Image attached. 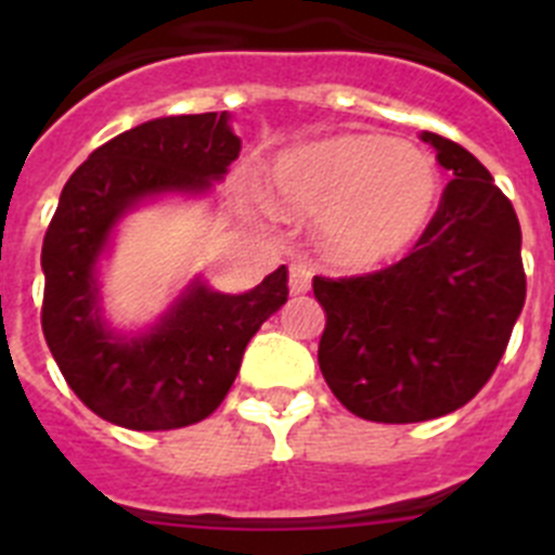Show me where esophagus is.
<instances>
[{
	"instance_id": "esophagus-1",
	"label": "esophagus",
	"mask_w": 555,
	"mask_h": 555,
	"mask_svg": "<svg viewBox=\"0 0 555 555\" xmlns=\"http://www.w3.org/2000/svg\"><path fill=\"white\" fill-rule=\"evenodd\" d=\"M311 288V269L302 263H292L288 267V292L292 294H306Z\"/></svg>"
}]
</instances>
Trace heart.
Here are the masks:
<instances>
[{
	"mask_svg": "<svg viewBox=\"0 0 555 555\" xmlns=\"http://www.w3.org/2000/svg\"><path fill=\"white\" fill-rule=\"evenodd\" d=\"M269 199L292 219L322 217V244L345 267L403 253L434 217L439 171L423 150L380 135H333L278 158Z\"/></svg>",
	"mask_w": 555,
	"mask_h": 555,
	"instance_id": "b5f03b06",
	"label": "heart"
}]
</instances>
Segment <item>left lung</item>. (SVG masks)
Returning <instances> with one entry per match:
<instances>
[{"instance_id":"left-lung-1","label":"left lung","mask_w":555,"mask_h":555,"mask_svg":"<svg viewBox=\"0 0 555 555\" xmlns=\"http://www.w3.org/2000/svg\"><path fill=\"white\" fill-rule=\"evenodd\" d=\"M453 175L397 263L313 278L325 308L320 370L336 400L370 423H425L478 395L526 306L522 233L492 175L455 141L423 132Z\"/></svg>"}]
</instances>
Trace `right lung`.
Returning <instances> with one entry per match:
<instances>
[{
  "label": "right lung",
  "instance_id": "add662e5",
  "mask_svg": "<svg viewBox=\"0 0 555 555\" xmlns=\"http://www.w3.org/2000/svg\"><path fill=\"white\" fill-rule=\"evenodd\" d=\"M228 113L166 116L121 132L63 185L43 235L41 327L66 384L96 416L175 430L222 405L255 331L288 300V269L247 294L194 286L150 336L121 341L96 308L94 263L116 219L160 191H203L238 158Z\"/></svg>",
  "mask_w": 555,
  "mask_h": 555
}]
</instances>
